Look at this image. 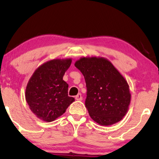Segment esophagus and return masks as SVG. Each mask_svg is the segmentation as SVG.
<instances>
[{
	"label": "esophagus",
	"mask_w": 159,
	"mask_h": 159,
	"mask_svg": "<svg viewBox=\"0 0 159 159\" xmlns=\"http://www.w3.org/2000/svg\"><path fill=\"white\" fill-rule=\"evenodd\" d=\"M75 100H77V101H81L82 99H83V97L81 96V94L79 93V94L77 95V96H75Z\"/></svg>",
	"instance_id": "34e87169"
}]
</instances>
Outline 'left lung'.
Instances as JSON below:
<instances>
[{"label":"left lung","mask_w":159,"mask_h":159,"mask_svg":"<svg viewBox=\"0 0 159 159\" xmlns=\"http://www.w3.org/2000/svg\"><path fill=\"white\" fill-rule=\"evenodd\" d=\"M75 66L84 75L87 93L85 105L91 118L101 125L120 121L131 101L129 84L109 61L81 58Z\"/></svg>","instance_id":"obj_1"}]
</instances>
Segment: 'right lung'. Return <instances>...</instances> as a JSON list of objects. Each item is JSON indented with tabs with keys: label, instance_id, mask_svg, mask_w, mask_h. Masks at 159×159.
Returning a JSON list of instances; mask_svg holds the SVG:
<instances>
[{
	"label": "right lung",
	"instance_id": "right-lung-1",
	"mask_svg": "<svg viewBox=\"0 0 159 159\" xmlns=\"http://www.w3.org/2000/svg\"><path fill=\"white\" fill-rule=\"evenodd\" d=\"M71 61L70 58L49 61L35 70L28 83L25 100L32 112L44 121H53L75 101L68 96V85L63 80Z\"/></svg>",
	"mask_w": 159,
	"mask_h": 159
}]
</instances>
